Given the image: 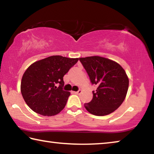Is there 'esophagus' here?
<instances>
[{"label": "esophagus", "instance_id": "obj_1", "mask_svg": "<svg viewBox=\"0 0 154 154\" xmlns=\"http://www.w3.org/2000/svg\"><path fill=\"white\" fill-rule=\"evenodd\" d=\"M74 92V94H80L82 92V90H78L77 92Z\"/></svg>", "mask_w": 154, "mask_h": 154}]
</instances>
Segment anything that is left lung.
Masks as SVG:
<instances>
[{"label": "left lung", "mask_w": 154, "mask_h": 154, "mask_svg": "<svg viewBox=\"0 0 154 154\" xmlns=\"http://www.w3.org/2000/svg\"><path fill=\"white\" fill-rule=\"evenodd\" d=\"M92 84L93 98L84 106L89 113L104 116L116 111L126 98L129 79L124 69L116 62L100 56L79 58Z\"/></svg>", "instance_id": "left-lung-1"}]
</instances>
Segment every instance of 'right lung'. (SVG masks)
<instances>
[{
  "instance_id": "add662e5",
  "label": "right lung",
  "mask_w": 154,
  "mask_h": 154,
  "mask_svg": "<svg viewBox=\"0 0 154 154\" xmlns=\"http://www.w3.org/2000/svg\"><path fill=\"white\" fill-rule=\"evenodd\" d=\"M79 58L52 56L34 62L22 76L21 92L36 113L52 116L64 108L70 92L63 90V77Z\"/></svg>"
}]
</instances>
